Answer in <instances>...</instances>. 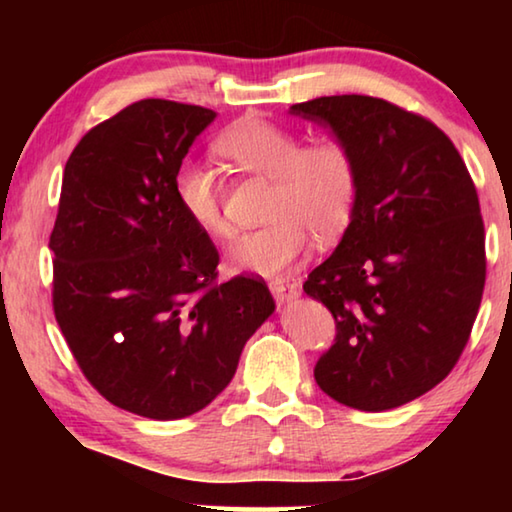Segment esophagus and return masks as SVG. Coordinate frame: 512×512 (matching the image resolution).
<instances>
[{"instance_id": "1", "label": "esophagus", "mask_w": 512, "mask_h": 512, "mask_svg": "<svg viewBox=\"0 0 512 512\" xmlns=\"http://www.w3.org/2000/svg\"><path fill=\"white\" fill-rule=\"evenodd\" d=\"M270 291L275 296L277 303H291L293 298H298V286L291 284L289 279H272L270 282Z\"/></svg>"}]
</instances>
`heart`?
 <instances>
[{
  "mask_svg": "<svg viewBox=\"0 0 512 512\" xmlns=\"http://www.w3.org/2000/svg\"><path fill=\"white\" fill-rule=\"evenodd\" d=\"M289 125L263 116H242L216 137V151L240 174L270 179L265 226L237 235L228 249L235 270L263 277L282 275L305 254L310 235L331 242L352 219L359 195V163L338 135L302 142ZM174 195L202 233L228 235L223 214L226 188L219 172L184 160L174 172Z\"/></svg>",
  "mask_w": 512,
  "mask_h": 512,
  "instance_id": "b5f03b06",
  "label": "heart"
}]
</instances>
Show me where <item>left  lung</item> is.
<instances>
[{
	"instance_id": "8db88e82",
	"label": "left lung",
	"mask_w": 512,
	"mask_h": 512,
	"mask_svg": "<svg viewBox=\"0 0 512 512\" xmlns=\"http://www.w3.org/2000/svg\"><path fill=\"white\" fill-rule=\"evenodd\" d=\"M291 114L328 125L359 163L352 221L303 284L335 319L314 380L349 408H398L443 382L471 338L487 275L478 191L436 123L380 97Z\"/></svg>"
}]
</instances>
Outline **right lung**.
<instances>
[{"mask_svg": "<svg viewBox=\"0 0 512 512\" xmlns=\"http://www.w3.org/2000/svg\"><path fill=\"white\" fill-rule=\"evenodd\" d=\"M214 118L139 100L88 130L65 165L48 242L55 321L86 380L160 422L212 403L275 312L261 279L216 284L219 251L174 195V172Z\"/></svg>", "mask_w": 512, "mask_h": 512, "instance_id": "add662e5", "label": "right lung"}]
</instances>
